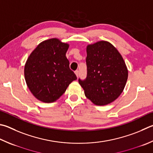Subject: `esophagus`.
<instances>
[{"mask_svg":"<svg viewBox=\"0 0 153 153\" xmlns=\"http://www.w3.org/2000/svg\"><path fill=\"white\" fill-rule=\"evenodd\" d=\"M75 74H76V76H77V77H78V76H79V71L78 70H76V71H75Z\"/></svg>","mask_w":153,"mask_h":153,"instance_id":"obj_1","label":"esophagus"}]
</instances>
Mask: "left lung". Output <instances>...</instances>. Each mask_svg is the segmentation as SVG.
Returning a JSON list of instances; mask_svg holds the SVG:
<instances>
[{"mask_svg": "<svg viewBox=\"0 0 153 153\" xmlns=\"http://www.w3.org/2000/svg\"><path fill=\"white\" fill-rule=\"evenodd\" d=\"M87 77L79 79L86 98L97 105H105L117 99L128 79V69L120 53L105 41L86 48Z\"/></svg>", "mask_w": 153, "mask_h": 153, "instance_id": "left-lung-1", "label": "left lung"}]
</instances>
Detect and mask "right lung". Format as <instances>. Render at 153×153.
Returning a JSON list of instances; mask_svg holds the SVG:
<instances>
[{
  "label": "right lung",
  "mask_w": 153,
  "mask_h": 153,
  "mask_svg": "<svg viewBox=\"0 0 153 153\" xmlns=\"http://www.w3.org/2000/svg\"><path fill=\"white\" fill-rule=\"evenodd\" d=\"M69 44L59 39L43 41L30 54L25 65V78L36 98L45 103L56 101L77 79L65 56Z\"/></svg>",
  "instance_id": "1"
}]
</instances>
